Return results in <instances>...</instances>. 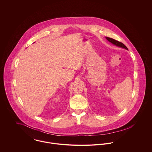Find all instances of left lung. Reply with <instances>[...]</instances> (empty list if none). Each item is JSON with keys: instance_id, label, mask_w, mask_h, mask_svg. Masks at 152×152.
Here are the masks:
<instances>
[{"instance_id": "left-lung-1", "label": "left lung", "mask_w": 152, "mask_h": 152, "mask_svg": "<svg viewBox=\"0 0 152 152\" xmlns=\"http://www.w3.org/2000/svg\"><path fill=\"white\" fill-rule=\"evenodd\" d=\"M106 39H107V40H108L109 42H110L111 43H112L113 44H114V45L118 46V47H122V48H125V49L128 50V48L126 47V46L125 44H124L122 43H121V42H118V41H117V40H115V39H112V38L107 37H106Z\"/></svg>"}]
</instances>
